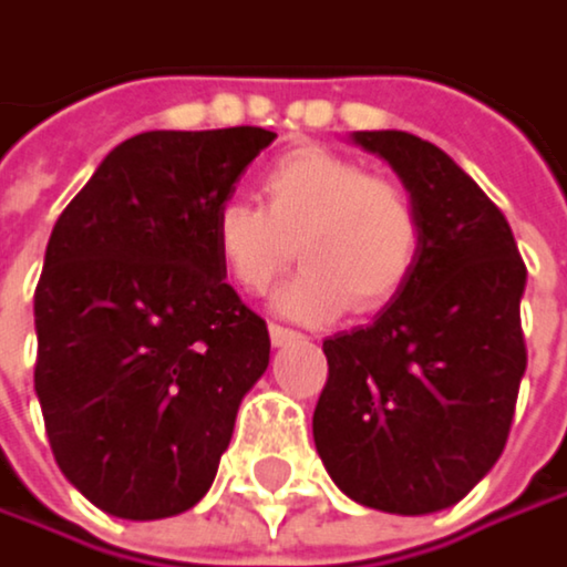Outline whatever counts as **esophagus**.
Instances as JSON below:
<instances>
[{
  "label": "esophagus",
  "mask_w": 567,
  "mask_h": 567,
  "mask_svg": "<svg viewBox=\"0 0 567 567\" xmlns=\"http://www.w3.org/2000/svg\"><path fill=\"white\" fill-rule=\"evenodd\" d=\"M268 336H271V346H289V342H299L302 339V332H296V329H289V326H268Z\"/></svg>",
  "instance_id": "obj_1"
}]
</instances>
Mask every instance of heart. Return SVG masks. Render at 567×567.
Here are the masks:
<instances>
[{
	"mask_svg": "<svg viewBox=\"0 0 567 567\" xmlns=\"http://www.w3.org/2000/svg\"><path fill=\"white\" fill-rule=\"evenodd\" d=\"M261 208L225 198L212 215L221 271L261 296L299 255L306 268L278 292V309L319 322L352 306L369 316L402 296L422 255L412 192L326 145L278 155L258 175Z\"/></svg>",
	"mask_w": 567,
	"mask_h": 567,
	"instance_id": "1",
	"label": "heart"
}]
</instances>
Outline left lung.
Instances as JSON below:
<instances>
[{"instance_id": "1", "label": "left lung", "mask_w": 567, "mask_h": 567, "mask_svg": "<svg viewBox=\"0 0 567 567\" xmlns=\"http://www.w3.org/2000/svg\"><path fill=\"white\" fill-rule=\"evenodd\" d=\"M422 212L415 275L382 316L322 342L329 382L312 432L332 482L392 515L462 502L505 452L528 365L525 261L502 208L439 145L355 132Z\"/></svg>"}]
</instances>
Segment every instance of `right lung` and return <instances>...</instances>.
I'll return each instance as SVG.
<instances>
[{
	"mask_svg": "<svg viewBox=\"0 0 567 567\" xmlns=\"http://www.w3.org/2000/svg\"><path fill=\"white\" fill-rule=\"evenodd\" d=\"M275 138L235 125L115 145L59 215L35 286V395L62 475L132 522L212 485L268 329L221 278L212 215Z\"/></svg>",
	"mask_w": 567,
	"mask_h": 567,
	"instance_id": "add662e5",
	"label": "right lung"
}]
</instances>
